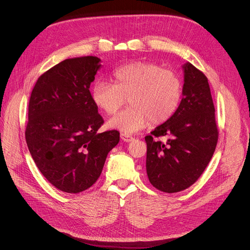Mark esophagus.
Instances as JSON below:
<instances>
[{
	"mask_svg": "<svg viewBox=\"0 0 250 250\" xmlns=\"http://www.w3.org/2000/svg\"><path fill=\"white\" fill-rule=\"evenodd\" d=\"M121 139L124 141V142H132L133 140H134V138L133 137H130V136H128V135H125V134H122L121 135Z\"/></svg>",
	"mask_w": 250,
	"mask_h": 250,
	"instance_id": "obj_1",
	"label": "esophagus"
}]
</instances>
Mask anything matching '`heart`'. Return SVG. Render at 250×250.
Masks as SVG:
<instances>
[{"instance_id": "heart-1", "label": "heart", "mask_w": 250, "mask_h": 250, "mask_svg": "<svg viewBox=\"0 0 250 250\" xmlns=\"http://www.w3.org/2000/svg\"><path fill=\"white\" fill-rule=\"evenodd\" d=\"M111 81L97 80L91 87V99L105 114H114L127 101L130 106L107 122V126L132 135L150 122L161 125L177 111L182 98V82L176 73L161 65L136 62L117 68Z\"/></svg>"}]
</instances>
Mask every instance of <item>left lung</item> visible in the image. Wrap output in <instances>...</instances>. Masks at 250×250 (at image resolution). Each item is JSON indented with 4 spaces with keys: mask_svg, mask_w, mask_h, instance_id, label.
<instances>
[{
    "mask_svg": "<svg viewBox=\"0 0 250 250\" xmlns=\"http://www.w3.org/2000/svg\"><path fill=\"white\" fill-rule=\"evenodd\" d=\"M185 84L180 105L169 121L146 136V169L151 185L178 192L198 180L211 161L218 141L215 107L207 77L190 62L182 65ZM167 135L166 143L153 137Z\"/></svg>",
    "mask_w": 250,
    "mask_h": 250,
    "instance_id": "8db88e82",
    "label": "left lung"
}]
</instances>
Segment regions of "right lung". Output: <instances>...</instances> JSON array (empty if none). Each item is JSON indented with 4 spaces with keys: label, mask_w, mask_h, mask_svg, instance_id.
I'll use <instances>...</instances> for the list:
<instances>
[{
    "label": "right lung",
    "mask_w": 250,
    "mask_h": 250,
    "mask_svg": "<svg viewBox=\"0 0 250 250\" xmlns=\"http://www.w3.org/2000/svg\"><path fill=\"white\" fill-rule=\"evenodd\" d=\"M101 60L67 59L49 69L31 92L26 143L42 175L58 189L78 193L99 178L117 130L98 133L103 118L89 91Z\"/></svg>",
    "instance_id": "right-lung-1"
}]
</instances>
